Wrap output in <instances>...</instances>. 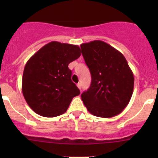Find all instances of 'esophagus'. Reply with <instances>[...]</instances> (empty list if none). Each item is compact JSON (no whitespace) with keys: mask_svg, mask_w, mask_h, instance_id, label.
Instances as JSON below:
<instances>
[{"mask_svg":"<svg viewBox=\"0 0 158 158\" xmlns=\"http://www.w3.org/2000/svg\"><path fill=\"white\" fill-rule=\"evenodd\" d=\"M77 88H78L80 90L81 89V83H77Z\"/></svg>","mask_w":158,"mask_h":158,"instance_id":"34e87169","label":"esophagus"}]
</instances>
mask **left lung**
<instances>
[{
    "label": "left lung",
    "instance_id": "left-lung-1",
    "mask_svg": "<svg viewBox=\"0 0 158 158\" xmlns=\"http://www.w3.org/2000/svg\"><path fill=\"white\" fill-rule=\"evenodd\" d=\"M82 55L91 74V84L81 98L93 115L111 118L119 114L130 101L134 75L124 56L103 41L81 45Z\"/></svg>",
    "mask_w": 158,
    "mask_h": 158
}]
</instances>
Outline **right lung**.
Wrapping results in <instances>:
<instances>
[{"label":"right lung","mask_w":158,"mask_h":158,"mask_svg":"<svg viewBox=\"0 0 158 158\" xmlns=\"http://www.w3.org/2000/svg\"><path fill=\"white\" fill-rule=\"evenodd\" d=\"M81 55L77 45L51 42L28 60L23 70L22 93L39 115L55 117L68 110L80 90L71 80V62Z\"/></svg>","instance_id":"obj_1"}]
</instances>
